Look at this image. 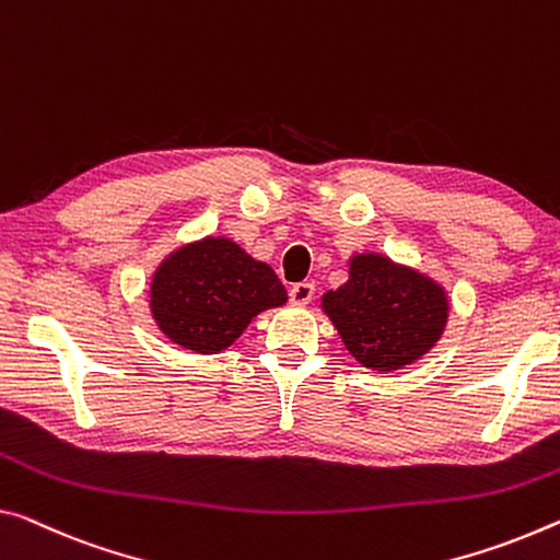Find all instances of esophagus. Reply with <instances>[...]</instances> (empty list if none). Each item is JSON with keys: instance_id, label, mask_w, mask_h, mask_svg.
Listing matches in <instances>:
<instances>
[{"instance_id": "obj_1", "label": "esophagus", "mask_w": 560, "mask_h": 560, "mask_svg": "<svg viewBox=\"0 0 560 560\" xmlns=\"http://www.w3.org/2000/svg\"><path fill=\"white\" fill-rule=\"evenodd\" d=\"M315 295V285L313 282H298V285L290 288V300L295 305H307Z\"/></svg>"}]
</instances>
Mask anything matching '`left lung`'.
<instances>
[{"label": "left lung", "mask_w": 560, "mask_h": 560, "mask_svg": "<svg viewBox=\"0 0 560 560\" xmlns=\"http://www.w3.org/2000/svg\"><path fill=\"white\" fill-rule=\"evenodd\" d=\"M342 346L363 368L393 373L435 348L451 300L441 282L383 253L348 260V282L320 298Z\"/></svg>", "instance_id": "8db88e82"}]
</instances>
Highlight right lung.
Here are the masks:
<instances>
[{
    "label": "right lung",
    "mask_w": 560,
    "mask_h": 560,
    "mask_svg": "<svg viewBox=\"0 0 560 560\" xmlns=\"http://www.w3.org/2000/svg\"><path fill=\"white\" fill-rule=\"evenodd\" d=\"M285 303L288 292L270 265L222 235L172 250L150 282V313L160 332L200 355L230 348L253 317Z\"/></svg>",
    "instance_id": "add662e5"
}]
</instances>
